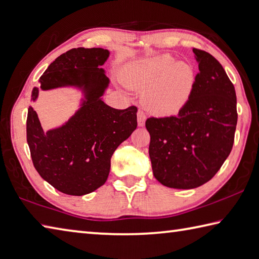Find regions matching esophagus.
I'll use <instances>...</instances> for the list:
<instances>
[{"instance_id":"esophagus-1","label":"esophagus","mask_w":259,"mask_h":259,"mask_svg":"<svg viewBox=\"0 0 259 259\" xmlns=\"http://www.w3.org/2000/svg\"><path fill=\"white\" fill-rule=\"evenodd\" d=\"M145 119H146L145 113L142 109H139V111H138V124H139V126H144Z\"/></svg>"}]
</instances>
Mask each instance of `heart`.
Here are the masks:
<instances>
[{
	"mask_svg": "<svg viewBox=\"0 0 259 259\" xmlns=\"http://www.w3.org/2000/svg\"><path fill=\"white\" fill-rule=\"evenodd\" d=\"M125 81L145 92V104L158 115L177 114L192 95L195 73L187 63L161 55L140 62L126 71Z\"/></svg>",
	"mask_w": 259,
	"mask_h": 259,
	"instance_id": "obj_1",
	"label": "heart"
}]
</instances>
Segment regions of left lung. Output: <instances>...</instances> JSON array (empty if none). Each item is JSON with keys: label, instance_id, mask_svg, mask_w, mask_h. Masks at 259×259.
Listing matches in <instances>:
<instances>
[{"label": "left lung", "instance_id": "left-lung-1", "mask_svg": "<svg viewBox=\"0 0 259 259\" xmlns=\"http://www.w3.org/2000/svg\"><path fill=\"white\" fill-rule=\"evenodd\" d=\"M199 72L176 116L150 117L149 154L163 186L192 189L211 180L230 154L238 120L232 82L215 57L193 48Z\"/></svg>", "mask_w": 259, "mask_h": 259}]
</instances>
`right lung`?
<instances>
[{"label": "right lung", "instance_id": "right-lung-1", "mask_svg": "<svg viewBox=\"0 0 259 259\" xmlns=\"http://www.w3.org/2000/svg\"><path fill=\"white\" fill-rule=\"evenodd\" d=\"M109 52L104 48H73L51 63L39 79L41 90L76 87L84 100L61 127L45 132L32 107L28 108L27 142L38 174L60 192L81 196L106 183L110 159L138 126V108L115 109L101 100L109 79L99 66ZM39 94L31 92L32 100Z\"/></svg>", "mask_w": 259, "mask_h": 259}]
</instances>
